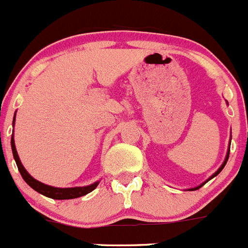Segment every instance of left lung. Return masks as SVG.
<instances>
[{
    "mask_svg": "<svg viewBox=\"0 0 248 248\" xmlns=\"http://www.w3.org/2000/svg\"><path fill=\"white\" fill-rule=\"evenodd\" d=\"M229 155H230V149H229V151H227V156H226V159H225V161H223V164H222V165H221V168H220V169H218L217 171L215 172V174H214V175H212V176H211V177H210V179H212V177H214V176H216V175H218V174H220V171H221V170H222V169H223V168H225V165H226V163H227V160H229ZM210 179H209V180H210ZM209 180H207V181H209ZM207 181H205V183H207ZM205 183H203V184H205ZM203 184H202V185H203ZM202 185L198 186V187H195V189H191V190H198V189H200V187H201V186H202Z\"/></svg>",
    "mask_w": 248,
    "mask_h": 248,
    "instance_id": "1",
    "label": "left lung"
}]
</instances>
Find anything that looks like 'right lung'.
<instances>
[{
	"instance_id": "add662e5",
	"label": "right lung",
	"mask_w": 248,
	"mask_h": 248,
	"mask_svg": "<svg viewBox=\"0 0 248 248\" xmlns=\"http://www.w3.org/2000/svg\"><path fill=\"white\" fill-rule=\"evenodd\" d=\"M13 122H15V120H13ZM11 146H12L13 157H15V160H16L17 168H18L19 172H21L22 177H23V180H25L26 183L32 187V189L36 190V191L39 192V194L45 195V196H47V198L54 199V200H68V199L80 198V196H84V195L93 191V190L98 186V184H99V183H94L89 186H84V187H68V189H59V187H53V186L45 185V184L39 183V181H37L36 179H33V177L31 176V175L26 171V169L23 168V165H22L21 161H19L16 146H15V140H13V137L11 138Z\"/></svg>"
}]
</instances>
